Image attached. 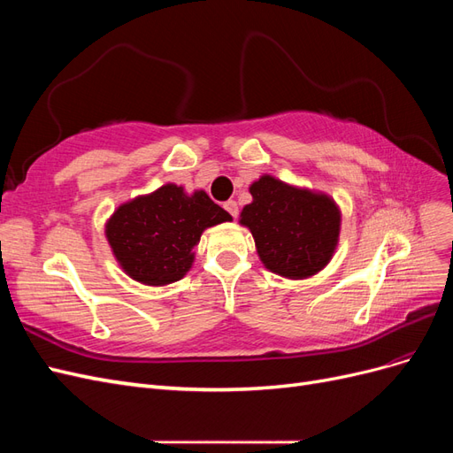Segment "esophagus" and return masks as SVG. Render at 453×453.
I'll return each mask as SVG.
<instances>
[{"label": "esophagus", "instance_id": "1", "mask_svg": "<svg viewBox=\"0 0 453 453\" xmlns=\"http://www.w3.org/2000/svg\"><path fill=\"white\" fill-rule=\"evenodd\" d=\"M225 210H226L232 217H234V219L238 217V211H240V210H238V203H236L234 200H228V202H225Z\"/></svg>", "mask_w": 453, "mask_h": 453}]
</instances>
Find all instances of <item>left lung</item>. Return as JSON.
Masks as SVG:
<instances>
[{"mask_svg":"<svg viewBox=\"0 0 453 453\" xmlns=\"http://www.w3.org/2000/svg\"><path fill=\"white\" fill-rule=\"evenodd\" d=\"M250 193L253 202L243 205L240 225L251 230L260 263L270 272L306 280L331 263L342 223L331 196L268 173L251 183Z\"/></svg>","mask_w":453,"mask_h":453,"instance_id":"left-lung-1","label":"left lung"}]
</instances>
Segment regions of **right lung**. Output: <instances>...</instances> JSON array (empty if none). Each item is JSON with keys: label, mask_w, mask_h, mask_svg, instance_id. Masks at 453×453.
I'll use <instances>...</instances> for the list:
<instances>
[{"label": "right lung", "mask_w": 453, "mask_h": 453, "mask_svg": "<svg viewBox=\"0 0 453 453\" xmlns=\"http://www.w3.org/2000/svg\"><path fill=\"white\" fill-rule=\"evenodd\" d=\"M232 221L205 190L166 183L120 203L105 223V238L119 266L150 287L180 281L193 268L195 245L210 226Z\"/></svg>", "instance_id": "obj_1"}]
</instances>
